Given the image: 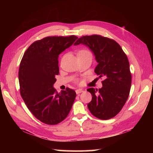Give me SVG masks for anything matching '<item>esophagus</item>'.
Listing matches in <instances>:
<instances>
[{"instance_id":"1","label":"esophagus","mask_w":153,"mask_h":153,"mask_svg":"<svg viewBox=\"0 0 153 153\" xmlns=\"http://www.w3.org/2000/svg\"><path fill=\"white\" fill-rule=\"evenodd\" d=\"M84 92V90L83 89H76V93L78 94H80L81 93V92Z\"/></svg>"}]
</instances>
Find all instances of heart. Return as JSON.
<instances>
[{"mask_svg": "<svg viewBox=\"0 0 153 153\" xmlns=\"http://www.w3.org/2000/svg\"><path fill=\"white\" fill-rule=\"evenodd\" d=\"M90 53L89 51H87L86 50H81L78 53Z\"/></svg>", "mask_w": 153, "mask_h": 153, "instance_id": "obj_1", "label": "heart"}]
</instances>
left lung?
<instances>
[{
    "mask_svg": "<svg viewBox=\"0 0 153 153\" xmlns=\"http://www.w3.org/2000/svg\"><path fill=\"white\" fill-rule=\"evenodd\" d=\"M79 44L92 51L98 63L94 71L104 78L102 88L87 90L92 96L87 107L100 119L112 118L121 110L130 91L131 74L126 55L116 41L100 35L82 36L74 45Z\"/></svg>",
    "mask_w": 153,
    "mask_h": 153,
    "instance_id": "1",
    "label": "left lung"
}]
</instances>
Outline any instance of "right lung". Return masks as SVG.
Wrapping results in <instances>:
<instances>
[{
	"instance_id": "obj_1",
	"label": "right lung",
	"mask_w": 153,
	"mask_h": 153,
	"mask_svg": "<svg viewBox=\"0 0 153 153\" xmlns=\"http://www.w3.org/2000/svg\"><path fill=\"white\" fill-rule=\"evenodd\" d=\"M78 37L48 36L30 45L20 62V92L27 108L36 119L49 125L66 119L76 98L67 87L61 93L53 88L58 75L59 55L71 46Z\"/></svg>"
}]
</instances>
